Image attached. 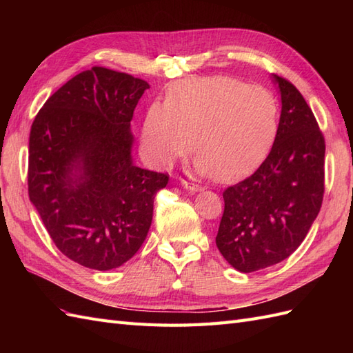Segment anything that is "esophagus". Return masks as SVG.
<instances>
[{
  "mask_svg": "<svg viewBox=\"0 0 353 353\" xmlns=\"http://www.w3.org/2000/svg\"><path fill=\"white\" fill-rule=\"evenodd\" d=\"M181 184H183L187 190H190L191 193H196V191H201V185L197 184L194 179H181Z\"/></svg>",
  "mask_w": 353,
  "mask_h": 353,
  "instance_id": "esophagus-1",
  "label": "esophagus"
}]
</instances>
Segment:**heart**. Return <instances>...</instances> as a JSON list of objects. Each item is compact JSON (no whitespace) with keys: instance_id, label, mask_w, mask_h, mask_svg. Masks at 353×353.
Returning a JSON list of instances; mask_svg holds the SVG:
<instances>
[{"instance_id":"obj_1","label":"heart","mask_w":353,"mask_h":353,"mask_svg":"<svg viewBox=\"0 0 353 353\" xmlns=\"http://www.w3.org/2000/svg\"><path fill=\"white\" fill-rule=\"evenodd\" d=\"M276 128L279 103L270 90L227 77L196 78L174 85L168 101L150 104L143 143L159 166L174 163L194 144L200 172L228 181L261 162Z\"/></svg>"}]
</instances>
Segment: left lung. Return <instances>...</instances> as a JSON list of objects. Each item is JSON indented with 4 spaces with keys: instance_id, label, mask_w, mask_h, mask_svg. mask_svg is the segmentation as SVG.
Listing matches in <instances>:
<instances>
[{
    "instance_id": "left-lung-1",
    "label": "left lung",
    "mask_w": 353,
    "mask_h": 353,
    "mask_svg": "<svg viewBox=\"0 0 353 353\" xmlns=\"http://www.w3.org/2000/svg\"><path fill=\"white\" fill-rule=\"evenodd\" d=\"M281 116L270 154L254 172L223 190L216 245L241 272L287 259L305 240L324 197L325 140L302 94L274 74Z\"/></svg>"
}]
</instances>
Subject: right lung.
I'll list each match as a JSON object with an SVG mask.
<instances>
[{
  "label": "right lung",
  "instance_id": "right-lung-1",
  "mask_svg": "<svg viewBox=\"0 0 353 353\" xmlns=\"http://www.w3.org/2000/svg\"><path fill=\"white\" fill-rule=\"evenodd\" d=\"M147 88L94 66L52 94L30 128L29 199L56 248L91 270L117 268L138 252L169 181L132 163L131 121Z\"/></svg>",
  "mask_w": 353,
  "mask_h": 353
}]
</instances>
